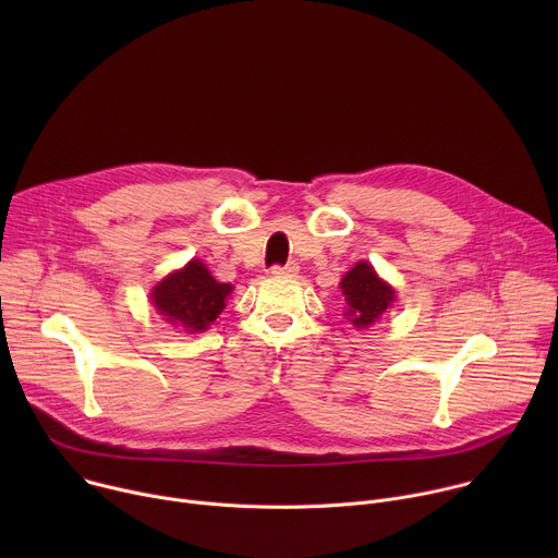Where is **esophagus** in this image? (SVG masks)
Segmentation results:
<instances>
[{
  "label": "esophagus",
  "mask_w": 558,
  "mask_h": 558,
  "mask_svg": "<svg viewBox=\"0 0 558 558\" xmlns=\"http://www.w3.org/2000/svg\"><path fill=\"white\" fill-rule=\"evenodd\" d=\"M300 271V267H298V263H287L284 267H280V265H276V267H271V274L274 276H295Z\"/></svg>",
  "instance_id": "obj_1"
}]
</instances>
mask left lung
Instances as JSON below:
<instances>
[{
	"instance_id": "obj_1",
	"label": "left lung",
	"mask_w": 558,
	"mask_h": 558,
	"mask_svg": "<svg viewBox=\"0 0 558 558\" xmlns=\"http://www.w3.org/2000/svg\"><path fill=\"white\" fill-rule=\"evenodd\" d=\"M347 300V320L357 329H366L379 320V315L392 304L395 289L384 282L373 265L357 263L340 282Z\"/></svg>"
}]
</instances>
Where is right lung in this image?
Listing matches in <instances>:
<instances>
[{"label":"right lung","instance_id":"add662e5","mask_svg":"<svg viewBox=\"0 0 558 558\" xmlns=\"http://www.w3.org/2000/svg\"><path fill=\"white\" fill-rule=\"evenodd\" d=\"M233 287L218 282L201 260H190L151 289V304L166 320L187 333L205 331L225 308Z\"/></svg>","mask_w":558,"mask_h":558}]
</instances>
